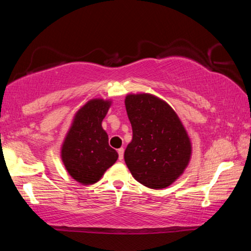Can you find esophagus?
Here are the masks:
<instances>
[{"label": "esophagus", "mask_w": 251, "mask_h": 251, "mask_svg": "<svg viewBox=\"0 0 251 251\" xmlns=\"http://www.w3.org/2000/svg\"><path fill=\"white\" fill-rule=\"evenodd\" d=\"M117 152H118V159L120 160H122L123 158H124V148H120V150L117 151Z\"/></svg>", "instance_id": "34e87169"}]
</instances>
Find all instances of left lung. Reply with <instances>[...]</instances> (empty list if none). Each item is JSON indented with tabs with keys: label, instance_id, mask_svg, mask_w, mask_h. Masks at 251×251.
Segmentation results:
<instances>
[{
	"label": "left lung",
	"instance_id": "1",
	"mask_svg": "<svg viewBox=\"0 0 251 251\" xmlns=\"http://www.w3.org/2000/svg\"><path fill=\"white\" fill-rule=\"evenodd\" d=\"M125 106L133 129L124 154L127 167L142 185L165 188L181 175L190 158L184 126L171 106L152 95H128Z\"/></svg>",
	"mask_w": 251,
	"mask_h": 251
}]
</instances>
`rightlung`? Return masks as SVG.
<instances>
[{
  "label": "right lung",
  "instance_id": "1",
  "mask_svg": "<svg viewBox=\"0 0 251 251\" xmlns=\"http://www.w3.org/2000/svg\"><path fill=\"white\" fill-rule=\"evenodd\" d=\"M110 103L92 100L76 114L62 147V159L70 175L84 185L94 184L118 158L108 145L101 122Z\"/></svg>",
  "mask_w": 251,
  "mask_h": 251
}]
</instances>
